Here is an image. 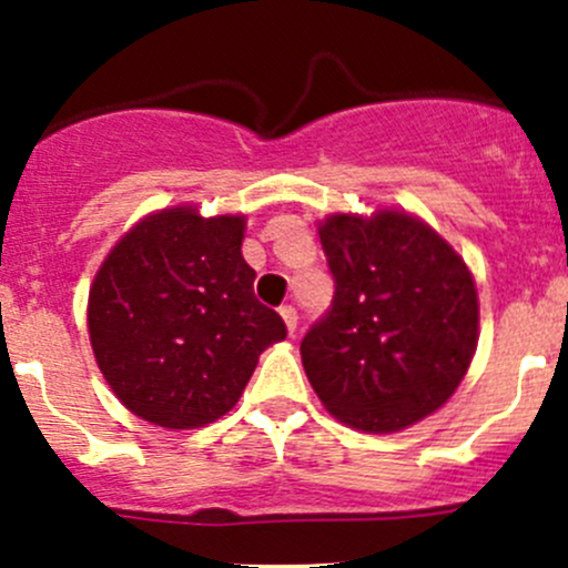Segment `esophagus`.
<instances>
[{"label": "esophagus", "mask_w": 568, "mask_h": 568, "mask_svg": "<svg viewBox=\"0 0 568 568\" xmlns=\"http://www.w3.org/2000/svg\"><path fill=\"white\" fill-rule=\"evenodd\" d=\"M280 316H283L285 326H288V332H291V335H294V332H296V321H300V316H296V307H291V305L280 307Z\"/></svg>", "instance_id": "obj_1"}]
</instances>
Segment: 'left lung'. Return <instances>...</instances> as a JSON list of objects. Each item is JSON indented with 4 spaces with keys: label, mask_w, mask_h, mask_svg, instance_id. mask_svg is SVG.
I'll return each instance as SVG.
<instances>
[{
    "label": "left lung",
    "mask_w": 568,
    "mask_h": 568,
    "mask_svg": "<svg viewBox=\"0 0 568 568\" xmlns=\"http://www.w3.org/2000/svg\"><path fill=\"white\" fill-rule=\"evenodd\" d=\"M335 294L302 337L321 404L359 432H400L454 395L478 341L473 274L428 225L398 211L318 227Z\"/></svg>",
    "instance_id": "obj_1"
}]
</instances>
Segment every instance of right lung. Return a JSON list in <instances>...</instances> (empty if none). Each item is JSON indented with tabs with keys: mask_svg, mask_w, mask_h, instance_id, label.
Wrapping results in <instances>:
<instances>
[{
	"mask_svg": "<svg viewBox=\"0 0 568 568\" xmlns=\"http://www.w3.org/2000/svg\"><path fill=\"white\" fill-rule=\"evenodd\" d=\"M244 216L168 209L131 227L90 288V341L114 395L142 420L197 428L233 409L257 357L288 335L255 300Z\"/></svg>",
	"mask_w": 568,
	"mask_h": 568,
	"instance_id": "1",
	"label": "right lung"
}]
</instances>
